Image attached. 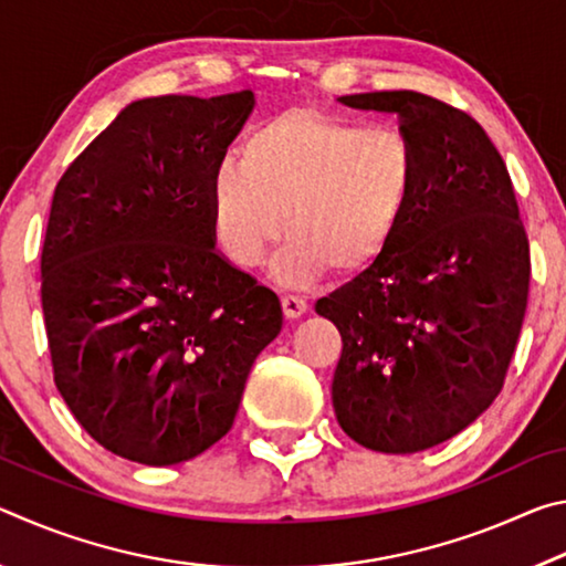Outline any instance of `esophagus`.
Returning a JSON list of instances; mask_svg holds the SVG:
<instances>
[{
  "label": "esophagus",
  "instance_id": "34e87169",
  "mask_svg": "<svg viewBox=\"0 0 566 566\" xmlns=\"http://www.w3.org/2000/svg\"><path fill=\"white\" fill-rule=\"evenodd\" d=\"M306 300L304 296H296V294H284L282 296V310H284V317L286 319H296L302 317V314L306 312Z\"/></svg>",
  "mask_w": 566,
  "mask_h": 566
}]
</instances>
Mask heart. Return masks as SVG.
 Instances as JSON below:
<instances>
[{
	"instance_id": "b5f03b06",
	"label": "heart",
	"mask_w": 566,
	"mask_h": 566,
	"mask_svg": "<svg viewBox=\"0 0 566 566\" xmlns=\"http://www.w3.org/2000/svg\"><path fill=\"white\" fill-rule=\"evenodd\" d=\"M419 205V159L395 129L317 109L264 119L217 167L209 212L217 244L239 266L264 262L290 227L274 276L300 286L329 270L357 280L395 252Z\"/></svg>"
}]
</instances>
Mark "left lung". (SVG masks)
<instances>
[{
	"mask_svg": "<svg viewBox=\"0 0 566 566\" xmlns=\"http://www.w3.org/2000/svg\"><path fill=\"white\" fill-rule=\"evenodd\" d=\"M419 159V205L375 272L317 302L337 324L332 401L354 442L385 454L442 444L504 387L530 296V239L500 151L467 112L429 94L367 92Z\"/></svg>",
	"mask_w": 566,
	"mask_h": 566,
	"instance_id": "left-lung-1",
	"label": "left lung"
}]
</instances>
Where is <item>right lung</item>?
I'll return each instance as SVG.
<instances>
[{"label":"right lung","mask_w":566,"mask_h":566,"mask_svg":"<svg viewBox=\"0 0 566 566\" xmlns=\"http://www.w3.org/2000/svg\"><path fill=\"white\" fill-rule=\"evenodd\" d=\"M252 90L132 102L56 181L42 247L54 385L129 462L202 454L234 424L282 304L214 247L209 187Z\"/></svg>","instance_id":"right-lung-1"}]
</instances>
